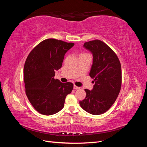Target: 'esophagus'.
<instances>
[{"mask_svg":"<svg viewBox=\"0 0 147 147\" xmlns=\"http://www.w3.org/2000/svg\"><path fill=\"white\" fill-rule=\"evenodd\" d=\"M80 88L77 86H76V85H74V89H75V90H79Z\"/></svg>","mask_w":147,"mask_h":147,"instance_id":"obj_1","label":"esophagus"}]
</instances>
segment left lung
<instances>
[{
  "mask_svg": "<svg viewBox=\"0 0 147 147\" xmlns=\"http://www.w3.org/2000/svg\"><path fill=\"white\" fill-rule=\"evenodd\" d=\"M83 47L93 56L90 76L94 85L91 91L84 90L86 96L80 105L89 113L100 115L112 107L121 90V64L115 53L99 40L85 42Z\"/></svg>",
  "mask_w": 147,
  "mask_h": 147,
  "instance_id": "obj_1",
  "label": "left lung"
}]
</instances>
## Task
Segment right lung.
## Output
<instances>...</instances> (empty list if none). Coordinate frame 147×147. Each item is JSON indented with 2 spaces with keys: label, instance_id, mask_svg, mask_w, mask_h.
<instances>
[{
  "label": "right lung",
  "instance_id": "add662e5",
  "mask_svg": "<svg viewBox=\"0 0 147 147\" xmlns=\"http://www.w3.org/2000/svg\"><path fill=\"white\" fill-rule=\"evenodd\" d=\"M74 45L57 39L41 42L30 51L24 67L26 94L30 104L42 115L57 113L64 106L74 84L55 79V71L63 64L65 53Z\"/></svg>",
  "mask_w": 147,
  "mask_h": 147
}]
</instances>
